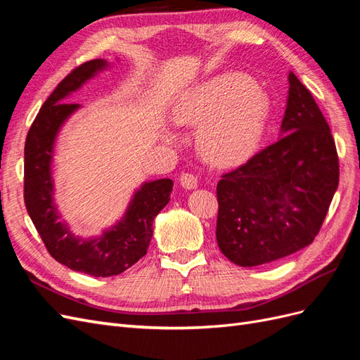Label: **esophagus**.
Returning <instances> with one entry per match:
<instances>
[{"mask_svg": "<svg viewBox=\"0 0 360 360\" xmlns=\"http://www.w3.org/2000/svg\"><path fill=\"white\" fill-rule=\"evenodd\" d=\"M180 184L184 189H195L198 186V177L191 172H183L180 176Z\"/></svg>", "mask_w": 360, "mask_h": 360, "instance_id": "34e87169", "label": "esophagus"}]
</instances>
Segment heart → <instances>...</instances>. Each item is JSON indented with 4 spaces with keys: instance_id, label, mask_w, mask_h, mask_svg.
<instances>
[{
    "instance_id": "1",
    "label": "heart",
    "mask_w": 360,
    "mask_h": 360,
    "mask_svg": "<svg viewBox=\"0 0 360 360\" xmlns=\"http://www.w3.org/2000/svg\"><path fill=\"white\" fill-rule=\"evenodd\" d=\"M269 115L266 93L246 76L224 73L184 93L174 122L197 126L202 156L216 165H236L255 153Z\"/></svg>"
}]
</instances>
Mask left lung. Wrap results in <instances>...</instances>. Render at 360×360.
<instances>
[{
    "mask_svg": "<svg viewBox=\"0 0 360 360\" xmlns=\"http://www.w3.org/2000/svg\"><path fill=\"white\" fill-rule=\"evenodd\" d=\"M282 136L217 183L216 240L242 267L297 252L319 234L340 181L330 127L292 72Z\"/></svg>",
    "mask_w": 360,
    "mask_h": 360,
    "instance_id": "obj_1",
    "label": "left lung"
}]
</instances>
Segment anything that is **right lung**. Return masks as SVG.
<instances>
[{
	"label": "right lung",
	"instance_id": "right-lung-1",
	"mask_svg": "<svg viewBox=\"0 0 360 360\" xmlns=\"http://www.w3.org/2000/svg\"><path fill=\"white\" fill-rule=\"evenodd\" d=\"M106 68L108 63L102 58L86 61L57 85L28 130L24 151L25 207L48 252L69 269L96 278L123 274L147 254L153 221L168 204L174 184L169 179L146 181L135 192L122 219L101 237L79 238L60 221L52 197L53 143L63 123L79 108L78 103H68L66 97Z\"/></svg>",
	"mask_w": 360,
	"mask_h": 360
}]
</instances>
